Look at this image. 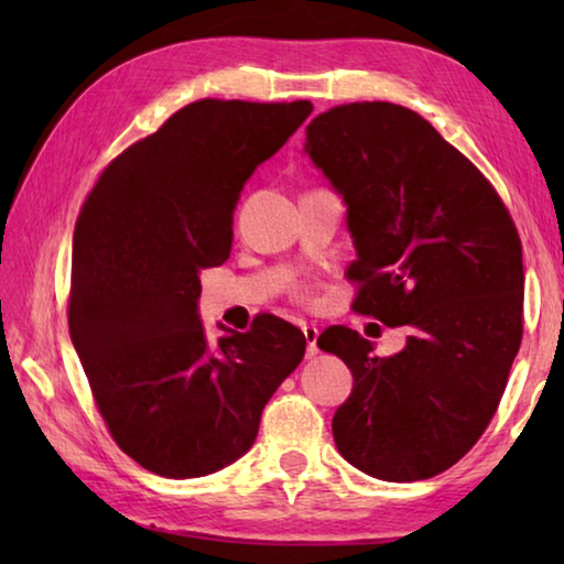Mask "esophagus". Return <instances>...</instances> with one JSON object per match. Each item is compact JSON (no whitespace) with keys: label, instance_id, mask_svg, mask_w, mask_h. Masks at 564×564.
<instances>
[{"label":"esophagus","instance_id":"esophagus-1","mask_svg":"<svg viewBox=\"0 0 564 564\" xmlns=\"http://www.w3.org/2000/svg\"><path fill=\"white\" fill-rule=\"evenodd\" d=\"M301 330L305 336V352H308V356H316L318 352V328L308 323V326H301Z\"/></svg>","mask_w":564,"mask_h":564}]
</instances>
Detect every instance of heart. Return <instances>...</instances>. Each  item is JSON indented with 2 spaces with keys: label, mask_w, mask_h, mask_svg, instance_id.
Masks as SVG:
<instances>
[{
  "label": "heart",
  "mask_w": 564,
  "mask_h": 564,
  "mask_svg": "<svg viewBox=\"0 0 564 564\" xmlns=\"http://www.w3.org/2000/svg\"><path fill=\"white\" fill-rule=\"evenodd\" d=\"M289 291H291L293 299H305V293H308V291H305V285H303L301 281H293V283L289 285Z\"/></svg>",
  "instance_id": "obj_1"
}]
</instances>
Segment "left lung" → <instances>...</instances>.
I'll return each mask as SVG.
<instances>
[{"mask_svg":"<svg viewBox=\"0 0 564 564\" xmlns=\"http://www.w3.org/2000/svg\"><path fill=\"white\" fill-rule=\"evenodd\" d=\"M305 151L348 204L352 311L408 330L395 356L346 326L321 333L352 373L333 437L378 480H427L480 441L508 386L522 343L518 226L482 171L398 104L318 113Z\"/></svg>","mask_w":564,"mask_h":564,"instance_id":"1","label":"left lung"}]
</instances>
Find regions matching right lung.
<instances>
[{
	"label": "right lung",
	"mask_w": 564,
	"mask_h": 564,
	"mask_svg": "<svg viewBox=\"0 0 564 564\" xmlns=\"http://www.w3.org/2000/svg\"><path fill=\"white\" fill-rule=\"evenodd\" d=\"M311 101L202 99L101 171L74 226L69 333L107 431L161 477L238 460L305 336L259 313L208 343L198 273L231 253L248 176L308 119Z\"/></svg>",
	"instance_id": "add662e5"
}]
</instances>
